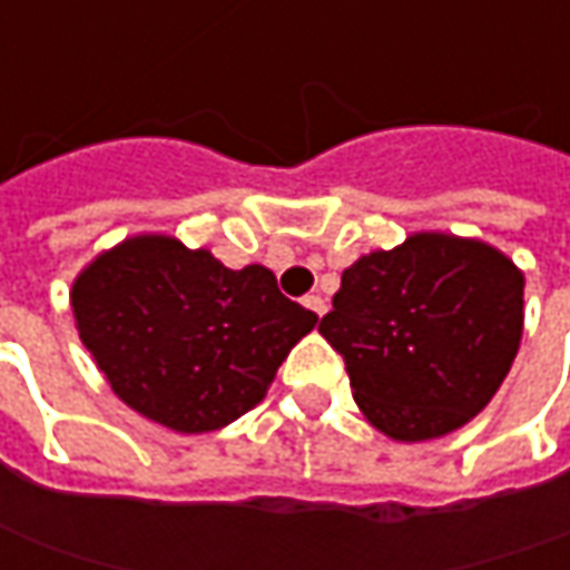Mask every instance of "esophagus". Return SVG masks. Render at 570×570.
I'll use <instances>...</instances> for the list:
<instances>
[{"instance_id": "1", "label": "esophagus", "mask_w": 570, "mask_h": 570, "mask_svg": "<svg viewBox=\"0 0 570 570\" xmlns=\"http://www.w3.org/2000/svg\"><path fill=\"white\" fill-rule=\"evenodd\" d=\"M303 303H305V308H312V312H315L318 318H322L324 312H327V299H324V296H318V293H312V296H305Z\"/></svg>"}]
</instances>
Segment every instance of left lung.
I'll use <instances>...</instances> for the list:
<instances>
[{
    "instance_id": "left-lung-1",
    "label": "left lung",
    "mask_w": 570,
    "mask_h": 570,
    "mask_svg": "<svg viewBox=\"0 0 570 570\" xmlns=\"http://www.w3.org/2000/svg\"><path fill=\"white\" fill-rule=\"evenodd\" d=\"M363 416L394 442H429L480 413L523 334V274L499 248L413 233L346 267L318 324Z\"/></svg>"
}]
</instances>
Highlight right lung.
I'll return each mask as SVG.
<instances>
[{"label":"right lung","instance_id":"obj_1","mask_svg":"<svg viewBox=\"0 0 570 570\" xmlns=\"http://www.w3.org/2000/svg\"><path fill=\"white\" fill-rule=\"evenodd\" d=\"M81 344L116 397L173 432H214L265 401L318 315L262 265L224 267L173 236H131L71 284Z\"/></svg>","mask_w":570,"mask_h":570}]
</instances>
